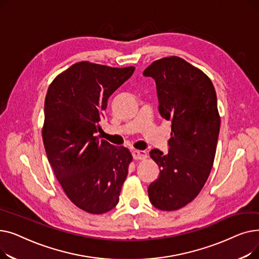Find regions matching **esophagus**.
I'll use <instances>...</instances> for the list:
<instances>
[{"mask_svg": "<svg viewBox=\"0 0 259 259\" xmlns=\"http://www.w3.org/2000/svg\"><path fill=\"white\" fill-rule=\"evenodd\" d=\"M132 156L134 159H145L147 157V153L142 150H133L132 151Z\"/></svg>", "mask_w": 259, "mask_h": 259, "instance_id": "1", "label": "esophagus"}]
</instances>
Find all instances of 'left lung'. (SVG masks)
Returning <instances> with one entry per match:
<instances>
[{
    "label": "left lung",
    "mask_w": 259,
    "mask_h": 259,
    "mask_svg": "<svg viewBox=\"0 0 259 259\" xmlns=\"http://www.w3.org/2000/svg\"><path fill=\"white\" fill-rule=\"evenodd\" d=\"M143 74L155 80L159 113L171 121L169 152H150L160 171L149 199L159 210H179L198 195L213 166L221 128L216 92L207 74L179 57L157 60Z\"/></svg>",
    "instance_id": "obj_1"
}]
</instances>
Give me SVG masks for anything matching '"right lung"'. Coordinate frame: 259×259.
<instances>
[{"label":"right lung","instance_id":"right-lung-1","mask_svg":"<svg viewBox=\"0 0 259 259\" xmlns=\"http://www.w3.org/2000/svg\"><path fill=\"white\" fill-rule=\"evenodd\" d=\"M134 70L78 62L54 78L46 94L42 135L48 160L68 198L91 214L117 205L132 161L127 148L95 133L109 98Z\"/></svg>","mask_w":259,"mask_h":259}]
</instances>
